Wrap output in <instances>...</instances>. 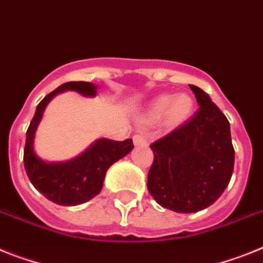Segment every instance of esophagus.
Listing matches in <instances>:
<instances>
[{
  "instance_id": "1",
  "label": "esophagus",
  "mask_w": 263,
  "mask_h": 263,
  "mask_svg": "<svg viewBox=\"0 0 263 263\" xmlns=\"http://www.w3.org/2000/svg\"><path fill=\"white\" fill-rule=\"evenodd\" d=\"M133 142L136 146H140V145H143V143H146V137L145 134L142 133H137L133 136Z\"/></svg>"
}]
</instances>
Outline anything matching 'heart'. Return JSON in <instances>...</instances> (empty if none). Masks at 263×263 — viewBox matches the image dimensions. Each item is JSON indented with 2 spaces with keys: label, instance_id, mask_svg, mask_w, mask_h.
Returning <instances> with one entry per match:
<instances>
[{
  "label": "heart",
  "instance_id": "heart-1",
  "mask_svg": "<svg viewBox=\"0 0 263 263\" xmlns=\"http://www.w3.org/2000/svg\"><path fill=\"white\" fill-rule=\"evenodd\" d=\"M194 110V101L187 94H161L152 101L147 109L149 120H158L165 116L170 126L181 125L190 118Z\"/></svg>",
  "mask_w": 263,
  "mask_h": 263
}]
</instances>
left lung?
Instances as JSON below:
<instances>
[{"instance_id": "1", "label": "left lung", "mask_w": 263, "mask_h": 263, "mask_svg": "<svg viewBox=\"0 0 263 263\" xmlns=\"http://www.w3.org/2000/svg\"><path fill=\"white\" fill-rule=\"evenodd\" d=\"M197 113L150 145L153 165L147 190L162 208L196 213L213 205L228 187L234 169V147L225 114L198 86Z\"/></svg>"}]
</instances>
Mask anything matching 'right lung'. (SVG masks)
I'll return each mask as SVG.
<instances>
[{
  "label": "right lung",
  "instance_id": "right-lung-1",
  "mask_svg": "<svg viewBox=\"0 0 263 263\" xmlns=\"http://www.w3.org/2000/svg\"><path fill=\"white\" fill-rule=\"evenodd\" d=\"M78 91L86 97H94L97 86L84 81H71L58 86L37 105L34 117L26 132L24 165L30 182L49 201L62 206H76L96 197L102 189L105 174L110 166L129 154L134 147L133 140L113 141L100 138L84 153L66 162L49 163L34 153V134L46 105L58 93Z\"/></svg>",
  "mask_w": 263,
  "mask_h": 263
}]
</instances>
